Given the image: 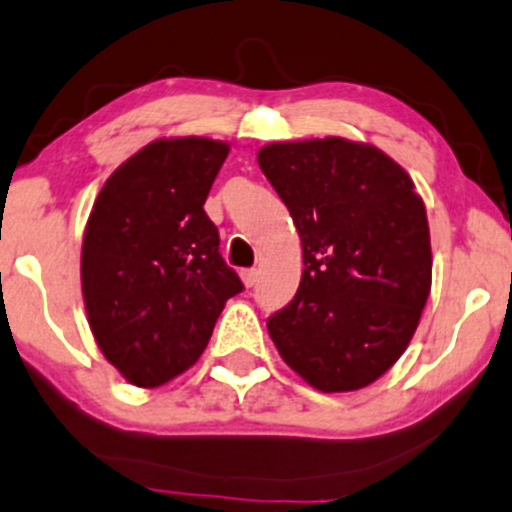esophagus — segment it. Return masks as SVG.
<instances>
[{
  "mask_svg": "<svg viewBox=\"0 0 512 512\" xmlns=\"http://www.w3.org/2000/svg\"><path fill=\"white\" fill-rule=\"evenodd\" d=\"M241 280H244L246 288H254L258 283V271L256 268H246V271H241Z\"/></svg>",
  "mask_w": 512,
  "mask_h": 512,
  "instance_id": "34e87169",
  "label": "esophagus"
}]
</instances>
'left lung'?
<instances>
[{
  "instance_id": "left-lung-1",
  "label": "left lung",
  "mask_w": 512,
  "mask_h": 512,
  "mask_svg": "<svg viewBox=\"0 0 512 512\" xmlns=\"http://www.w3.org/2000/svg\"><path fill=\"white\" fill-rule=\"evenodd\" d=\"M258 166L298 227L305 263L268 334L322 393L364 388L400 359L430 295L422 197L393 158L337 136L263 146Z\"/></svg>"
}]
</instances>
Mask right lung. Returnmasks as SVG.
<instances>
[{"instance_id": "obj_1", "label": "right lung", "mask_w": 512, "mask_h": 512, "mask_svg": "<svg viewBox=\"0 0 512 512\" xmlns=\"http://www.w3.org/2000/svg\"><path fill=\"white\" fill-rule=\"evenodd\" d=\"M227 153L222 141L197 136L153 141L109 175L87 219V320L134 386L156 388L188 371L224 302L244 290L205 212Z\"/></svg>"}]
</instances>
